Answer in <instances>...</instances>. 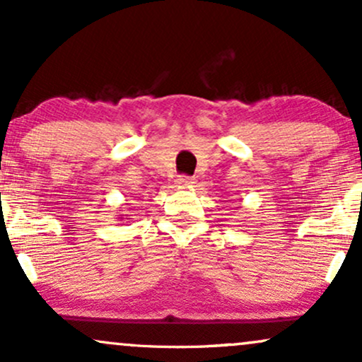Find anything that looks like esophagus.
I'll use <instances>...</instances> for the list:
<instances>
[{
	"instance_id": "obj_1",
	"label": "esophagus",
	"mask_w": 362,
	"mask_h": 362,
	"mask_svg": "<svg viewBox=\"0 0 362 362\" xmlns=\"http://www.w3.org/2000/svg\"><path fill=\"white\" fill-rule=\"evenodd\" d=\"M195 184V180L192 177H187V175H182L177 178V185L178 187H192Z\"/></svg>"
}]
</instances>
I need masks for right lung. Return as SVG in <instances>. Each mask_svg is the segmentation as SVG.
I'll return each mask as SVG.
<instances>
[{
  "label": "right lung",
  "mask_w": 362,
  "mask_h": 362,
  "mask_svg": "<svg viewBox=\"0 0 362 362\" xmlns=\"http://www.w3.org/2000/svg\"><path fill=\"white\" fill-rule=\"evenodd\" d=\"M119 216H120V218H119V219H124V218H122V216H124V214H119ZM127 219H129V218H127Z\"/></svg>",
  "instance_id": "1"
}]
</instances>
